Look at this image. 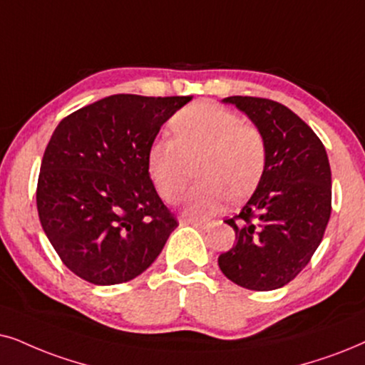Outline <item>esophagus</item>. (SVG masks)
Segmentation results:
<instances>
[{
    "instance_id": "1",
    "label": "esophagus",
    "mask_w": 365,
    "mask_h": 365,
    "mask_svg": "<svg viewBox=\"0 0 365 365\" xmlns=\"http://www.w3.org/2000/svg\"><path fill=\"white\" fill-rule=\"evenodd\" d=\"M188 224H192L193 227L202 229V230H209L214 227V222H204V220H187Z\"/></svg>"
}]
</instances>
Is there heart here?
I'll list each match as a JSON object with an SVG mask.
<instances>
[{
  "instance_id": "obj_1",
  "label": "heart",
  "mask_w": 365,
  "mask_h": 365,
  "mask_svg": "<svg viewBox=\"0 0 365 365\" xmlns=\"http://www.w3.org/2000/svg\"><path fill=\"white\" fill-rule=\"evenodd\" d=\"M173 138H156L146 151V172L161 198L175 204L192 178L185 214L209 217L225 198L241 202L259 185L266 168V141L252 124L214 103L187 106L170 121Z\"/></svg>"
}]
</instances>
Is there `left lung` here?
Returning <instances> with one entry per match:
<instances>
[{"mask_svg":"<svg viewBox=\"0 0 365 365\" xmlns=\"http://www.w3.org/2000/svg\"><path fill=\"white\" fill-rule=\"evenodd\" d=\"M266 141V168L241 212L227 219L236 244L219 267L242 288L271 292L289 283L320 246L331 212V172L324 143L276 101L232 96Z\"/></svg>","mask_w":365,"mask_h":365,"instance_id":"obj_1","label":"left lung"}]
</instances>
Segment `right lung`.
Instances as JSON below:
<instances>
[{
	"mask_svg": "<svg viewBox=\"0 0 365 365\" xmlns=\"http://www.w3.org/2000/svg\"><path fill=\"white\" fill-rule=\"evenodd\" d=\"M190 101L116 94L55 128L41 160L36 209L73 274L99 286L126 283L158 257L178 222L146 172V151Z\"/></svg>",
	"mask_w": 365,
	"mask_h": 365,
	"instance_id": "add662e5",
	"label": "right lung"
}]
</instances>
